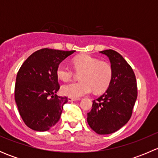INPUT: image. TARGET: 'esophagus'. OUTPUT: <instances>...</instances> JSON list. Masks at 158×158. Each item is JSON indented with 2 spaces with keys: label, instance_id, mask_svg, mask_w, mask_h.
I'll return each instance as SVG.
<instances>
[{
  "label": "esophagus",
  "instance_id": "34e87169",
  "mask_svg": "<svg viewBox=\"0 0 158 158\" xmlns=\"http://www.w3.org/2000/svg\"><path fill=\"white\" fill-rule=\"evenodd\" d=\"M68 100H69V102L77 101V100H79V98H72V97H68Z\"/></svg>",
  "mask_w": 158,
  "mask_h": 158
}]
</instances>
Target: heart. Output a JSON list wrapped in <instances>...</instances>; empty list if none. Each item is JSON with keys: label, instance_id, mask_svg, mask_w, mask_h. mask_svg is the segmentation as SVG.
<instances>
[{"label": "heart", "instance_id": "b5f03b06", "mask_svg": "<svg viewBox=\"0 0 158 158\" xmlns=\"http://www.w3.org/2000/svg\"><path fill=\"white\" fill-rule=\"evenodd\" d=\"M74 69L79 76L80 82H71L63 85V95L77 98L92 92L100 93L109 88L113 77V68L107 62L85 54L76 56L73 60ZM74 70L65 63H60L56 68V75L63 81H69L74 76Z\"/></svg>", "mask_w": 158, "mask_h": 158}]
</instances>
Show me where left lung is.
I'll return each mask as SVG.
<instances>
[{
	"label": "left lung",
	"instance_id": "left-lung-1",
	"mask_svg": "<svg viewBox=\"0 0 158 158\" xmlns=\"http://www.w3.org/2000/svg\"><path fill=\"white\" fill-rule=\"evenodd\" d=\"M109 58L113 77L106 93L94 100L87 122L99 135L119 130L131 118L138 97L136 77L122 55L112 49L100 51Z\"/></svg>",
	"mask_w": 158,
	"mask_h": 158
}]
</instances>
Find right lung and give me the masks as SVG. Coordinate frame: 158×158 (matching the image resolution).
Masks as SVG:
<instances>
[{
    "instance_id": "right-lung-1",
    "label": "right lung",
    "mask_w": 158,
    "mask_h": 158,
    "mask_svg": "<svg viewBox=\"0 0 158 158\" xmlns=\"http://www.w3.org/2000/svg\"><path fill=\"white\" fill-rule=\"evenodd\" d=\"M75 50L41 49L22 64L16 79L14 97L25 125L37 131H46L60 120L66 96H58L56 68Z\"/></svg>"
}]
</instances>
